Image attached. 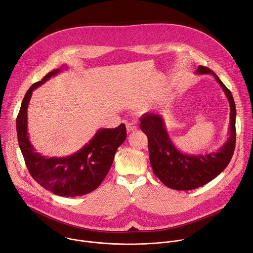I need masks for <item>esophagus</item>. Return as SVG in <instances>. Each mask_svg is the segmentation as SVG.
<instances>
[{
	"mask_svg": "<svg viewBox=\"0 0 253 253\" xmlns=\"http://www.w3.org/2000/svg\"><path fill=\"white\" fill-rule=\"evenodd\" d=\"M126 128H127V132H134L137 130V126L133 123H127L126 124Z\"/></svg>",
	"mask_w": 253,
	"mask_h": 253,
	"instance_id": "1",
	"label": "esophagus"
}]
</instances>
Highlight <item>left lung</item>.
<instances>
[{"mask_svg":"<svg viewBox=\"0 0 253 253\" xmlns=\"http://www.w3.org/2000/svg\"><path fill=\"white\" fill-rule=\"evenodd\" d=\"M194 73L212 75L229 102L228 137L220 148L206 154L184 153L173 144L162 115L148 112L140 118V129L148 137L149 159L153 172L164 185L175 190H191L210 182L226 168L235 148L236 109L231 92L210 69L198 66Z\"/></svg>","mask_w":253,"mask_h":253,"instance_id":"1","label":"left lung"}]
</instances>
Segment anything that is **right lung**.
I'll return each instance as SVG.
<instances>
[{
  "label": "right lung",
  "instance_id": "1",
  "mask_svg": "<svg viewBox=\"0 0 253 253\" xmlns=\"http://www.w3.org/2000/svg\"><path fill=\"white\" fill-rule=\"evenodd\" d=\"M67 65L48 73L27 91L17 117L19 146L32 177L48 191L60 196L76 197L94 191L109 172L118 147L126 139L124 124L116 128H100L77 152L65 157H48L37 152L28 133V106L32 93Z\"/></svg>",
  "mask_w": 253,
  "mask_h": 253
}]
</instances>
